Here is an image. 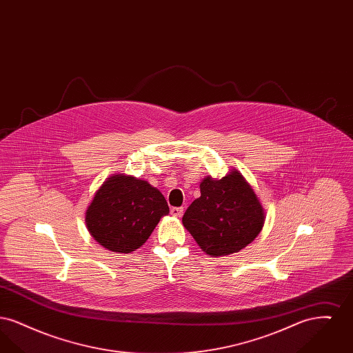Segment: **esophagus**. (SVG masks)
Returning <instances> with one entry per match:
<instances>
[{"mask_svg":"<svg viewBox=\"0 0 353 353\" xmlns=\"http://www.w3.org/2000/svg\"><path fill=\"white\" fill-rule=\"evenodd\" d=\"M184 213V208H177V206H173L170 209V214L174 216V217H181Z\"/></svg>","mask_w":353,"mask_h":353,"instance_id":"1","label":"esophagus"}]
</instances>
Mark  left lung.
I'll return each instance as SVG.
<instances>
[{
    "instance_id": "left-lung-1",
    "label": "left lung",
    "mask_w": 353,
    "mask_h": 353,
    "mask_svg": "<svg viewBox=\"0 0 353 353\" xmlns=\"http://www.w3.org/2000/svg\"><path fill=\"white\" fill-rule=\"evenodd\" d=\"M201 196L183 217L185 229L213 256L239 252L261 233L265 212L252 186L233 170L221 180L206 177Z\"/></svg>"
}]
</instances>
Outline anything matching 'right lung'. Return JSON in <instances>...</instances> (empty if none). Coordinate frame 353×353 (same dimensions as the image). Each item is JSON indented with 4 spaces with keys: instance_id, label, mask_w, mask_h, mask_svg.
Here are the masks:
<instances>
[{
    "instance_id": "add662e5",
    "label": "right lung",
    "mask_w": 353,
    "mask_h": 353,
    "mask_svg": "<svg viewBox=\"0 0 353 353\" xmlns=\"http://www.w3.org/2000/svg\"><path fill=\"white\" fill-rule=\"evenodd\" d=\"M169 213L161 192L131 176L110 177L85 212L90 234L114 252H131L150 238L163 216Z\"/></svg>"
}]
</instances>
